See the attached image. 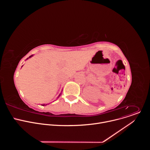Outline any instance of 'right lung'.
Instances as JSON below:
<instances>
[{
  "label": "right lung",
  "instance_id": "1",
  "mask_svg": "<svg viewBox=\"0 0 150 150\" xmlns=\"http://www.w3.org/2000/svg\"><path fill=\"white\" fill-rule=\"evenodd\" d=\"M31 56H30V57H31ZM59 96H60V95H59Z\"/></svg>",
  "mask_w": 150,
  "mask_h": 150
}]
</instances>
